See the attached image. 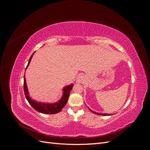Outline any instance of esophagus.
Listing matches in <instances>:
<instances>
[{
  "mask_svg": "<svg viewBox=\"0 0 150 150\" xmlns=\"http://www.w3.org/2000/svg\"><path fill=\"white\" fill-rule=\"evenodd\" d=\"M83 79H84V76L83 75H80L78 78V79H77V81H78V83H81L83 82Z\"/></svg>",
  "mask_w": 150,
  "mask_h": 150,
  "instance_id": "34e87169",
  "label": "esophagus"
}]
</instances>
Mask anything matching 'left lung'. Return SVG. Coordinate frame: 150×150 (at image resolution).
Instances as JSON below:
<instances>
[{"label":"left lung","mask_w":150,"mask_h":150,"mask_svg":"<svg viewBox=\"0 0 150 150\" xmlns=\"http://www.w3.org/2000/svg\"><path fill=\"white\" fill-rule=\"evenodd\" d=\"M89 110L91 111L93 113H94V114L98 115H101V116H109V115H110V114H106V113H99V112H94V111H91V110L89 108Z\"/></svg>","instance_id":"obj_1"}]
</instances>
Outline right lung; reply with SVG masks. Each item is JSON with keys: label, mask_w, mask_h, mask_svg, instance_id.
Segmentation results:
<instances>
[{"label": "right lung", "mask_w": 150, "mask_h": 150, "mask_svg": "<svg viewBox=\"0 0 150 150\" xmlns=\"http://www.w3.org/2000/svg\"><path fill=\"white\" fill-rule=\"evenodd\" d=\"M35 52L33 54L29 59V62H28V64L27 66L25 69H27V67H28V66L30 64V62L31 61V59L33 57L34 54ZM73 84H71L69 86H66L64 88H63V95L60 99L59 101L57 103H40V102H37L33 99H32V98L29 96V94L28 92V87H27V84H26V80L25 76L24 77V94L25 98L27 99V100L28 101L29 104L32 106L35 110H36L38 112H40L41 113H44V114H56V113L59 112L62 110V108L64 107V106L66 104L68 99H69V94L71 93V91L73 87Z\"/></svg>", "instance_id": "obj_1"}]
</instances>
